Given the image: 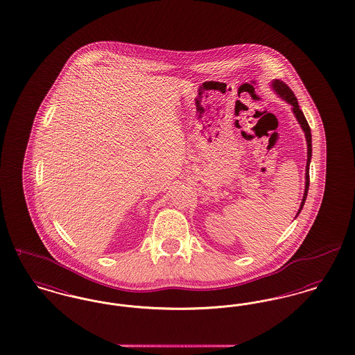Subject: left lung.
<instances>
[{
    "label": "left lung",
    "mask_w": 355,
    "mask_h": 355,
    "mask_svg": "<svg viewBox=\"0 0 355 355\" xmlns=\"http://www.w3.org/2000/svg\"><path fill=\"white\" fill-rule=\"evenodd\" d=\"M272 87L273 89L277 92V95L284 99L288 105H292V111L299 122L300 127L303 128L304 131V135H306V141H307V165H306V189H304V194H303V200H302V204H300V208L297 214L302 211L303 205L306 202V198H307V193H309V187H310V162H311V155H313V146H311V128L307 123V119L304 118V114L303 111L299 108V103H297V99L296 96L293 95V92L291 91V88L284 83V82H280V80H273L272 82ZM296 214V217H297Z\"/></svg>",
    "instance_id": "8db88e82"
}]
</instances>
